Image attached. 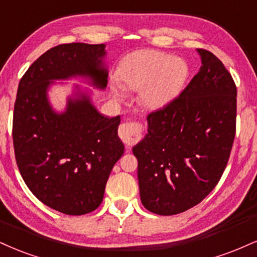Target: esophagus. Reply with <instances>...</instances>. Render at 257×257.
I'll use <instances>...</instances> for the list:
<instances>
[{"instance_id": "obj_1", "label": "esophagus", "mask_w": 257, "mask_h": 257, "mask_svg": "<svg viewBox=\"0 0 257 257\" xmlns=\"http://www.w3.org/2000/svg\"><path fill=\"white\" fill-rule=\"evenodd\" d=\"M142 134V125L140 123L135 122H126L123 123L118 129V135L122 139L126 146H132L135 144Z\"/></svg>"}]
</instances>
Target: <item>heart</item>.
<instances>
[{
    "label": "heart",
    "instance_id": "heart-1",
    "mask_svg": "<svg viewBox=\"0 0 257 257\" xmlns=\"http://www.w3.org/2000/svg\"><path fill=\"white\" fill-rule=\"evenodd\" d=\"M117 75L123 87L139 91V100L150 110L162 109L171 103L187 82V62L166 52L139 50L120 62ZM116 82L110 88L117 99L124 98V89Z\"/></svg>",
    "mask_w": 257,
    "mask_h": 257
}]
</instances>
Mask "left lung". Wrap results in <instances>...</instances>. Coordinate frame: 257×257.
<instances>
[{"label": "left lung", "mask_w": 257, "mask_h": 257, "mask_svg": "<svg viewBox=\"0 0 257 257\" xmlns=\"http://www.w3.org/2000/svg\"><path fill=\"white\" fill-rule=\"evenodd\" d=\"M201 67L189 85L147 117L138 158L142 205L159 215L196 206L218 184L236 133L237 88L212 52L197 49Z\"/></svg>", "instance_id": "8db88e82"}]
</instances>
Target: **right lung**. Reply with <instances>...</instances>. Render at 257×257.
Returning a JSON list of instances; mask_svg holds the SVG:
<instances>
[{"instance_id":"right-lung-1","label":"right lung","mask_w":257,"mask_h":257,"mask_svg":"<svg viewBox=\"0 0 257 257\" xmlns=\"http://www.w3.org/2000/svg\"><path fill=\"white\" fill-rule=\"evenodd\" d=\"M104 44L72 43L50 49L32 63L18 87L13 117L15 159L37 199L68 215L93 212L101 203L113 165L124 153L117 135L120 117L101 115L92 92L74 85L63 111L49 89L56 81L80 79L107 85Z\"/></svg>"}]
</instances>
